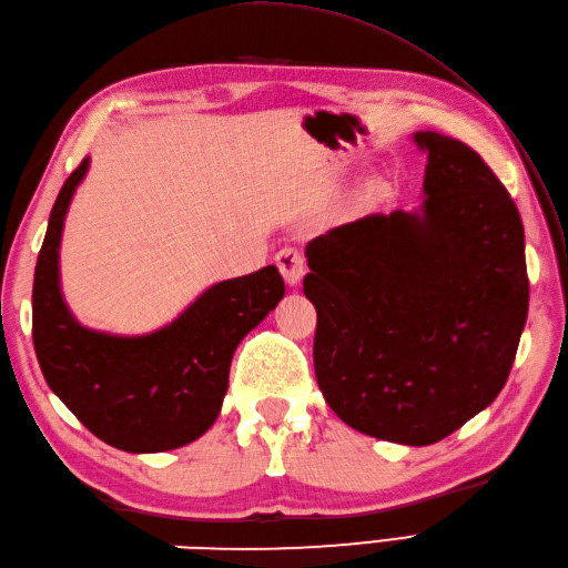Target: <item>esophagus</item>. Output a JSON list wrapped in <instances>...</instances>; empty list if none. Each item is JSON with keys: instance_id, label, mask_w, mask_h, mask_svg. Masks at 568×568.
<instances>
[{"instance_id": "obj_1", "label": "esophagus", "mask_w": 568, "mask_h": 568, "mask_svg": "<svg viewBox=\"0 0 568 568\" xmlns=\"http://www.w3.org/2000/svg\"><path fill=\"white\" fill-rule=\"evenodd\" d=\"M275 263H277V268H281V273L285 275V281L291 285H297L300 281H303L307 258L297 246H285V248L277 251Z\"/></svg>"}]
</instances>
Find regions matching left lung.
Instances as JSON below:
<instances>
[{"label":"left lung","mask_w":568,"mask_h":568,"mask_svg":"<svg viewBox=\"0 0 568 568\" xmlns=\"http://www.w3.org/2000/svg\"><path fill=\"white\" fill-rule=\"evenodd\" d=\"M419 214H371L307 246L315 373L348 427L409 446L449 437L510 376L527 320L525 229L464 141L419 131Z\"/></svg>","instance_id":"8db88e82"}]
</instances>
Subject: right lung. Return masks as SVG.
Here are the masks:
<instances>
[{
	"instance_id": "right-lung-1",
	"label": "right lung",
	"mask_w": 568,
	"mask_h": 568,
	"mask_svg": "<svg viewBox=\"0 0 568 568\" xmlns=\"http://www.w3.org/2000/svg\"><path fill=\"white\" fill-rule=\"evenodd\" d=\"M82 161L53 204L33 273V348L45 383L94 437L122 452L195 442L222 409L239 342L281 303L275 265L210 287L183 317L139 339L80 327L58 287V244Z\"/></svg>"
}]
</instances>
